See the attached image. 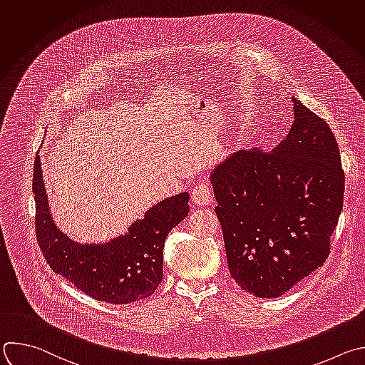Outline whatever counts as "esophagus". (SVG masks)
Instances as JSON below:
<instances>
[{"instance_id":"obj_1","label":"esophagus","mask_w":365,"mask_h":365,"mask_svg":"<svg viewBox=\"0 0 365 365\" xmlns=\"http://www.w3.org/2000/svg\"><path fill=\"white\" fill-rule=\"evenodd\" d=\"M192 199L196 205L199 206H207L213 202V195H212V190L207 185L202 183V185H197L193 192H192Z\"/></svg>"}]
</instances>
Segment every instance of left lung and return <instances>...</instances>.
I'll list each match as a JSON object with an SVG mask.
<instances>
[{
	"instance_id": "1",
	"label": "left lung",
	"mask_w": 365,
	"mask_h": 365,
	"mask_svg": "<svg viewBox=\"0 0 365 365\" xmlns=\"http://www.w3.org/2000/svg\"><path fill=\"white\" fill-rule=\"evenodd\" d=\"M287 140L220 163L210 182L230 277L242 291L278 298L329 255L345 175L328 123L294 98Z\"/></svg>"
}]
</instances>
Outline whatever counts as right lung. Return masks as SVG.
Wrapping results in <instances>:
<instances>
[{"mask_svg": "<svg viewBox=\"0 0 365 365\" xmlns=\"http://www.w3.org/2000/svg\"><path fill=\"white\" fill-rule=\"evenodd\" d=\"M33 192L36 236L53 272L86 295L110 304H130L150 297L163 278V248L169 232L189 213V193L168 197L136 220L129 233L106 245H78L54 225L36 158Z\"/></svg>", "mask_w": 365, "mask_h": 365, "instance_id": "obj_1", "label": "right lung"}]
</instances>
